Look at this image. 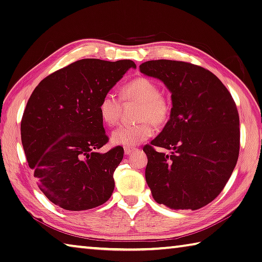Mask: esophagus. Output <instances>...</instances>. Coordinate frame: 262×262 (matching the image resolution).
<instances>
[{
  "label": "esophagus",
  "mask_w": 262,
  "mask_h": 262,
  "mask_svg": "<svg viewBox=\"0 0 262 262\" xmlns=\"http://www.w3.org/2000/svg\"><path fill=\"white\" fill-rule=\"evenodd\" d=\"M135 150H136L135 148H125V149H124V154H125V155H129V154L135 151Z\"/></svg>",
  "instance_id": "obj_1"
}]
</instances>
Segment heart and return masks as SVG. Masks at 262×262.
<instances>
[{"mask_svg":"<svg viewBox=\"0 0 262 262\" xmlns=\"http://www.w3.org/2000/svg\"><path fill=\"white\" fill-rule=\"evenodd\" d=\"M123 101H138L135 124H123L112 132V142L116 146L130 148L146 141L154 135V125L166 123L170 116V103L166 96L159 93L154 80L137 77L125 83L120 90ZM98 113L105 124H117L121 113V100L113 93L103 95L98 103Z\"/></svg>","mask_w":262,"mask_h":262,"instance_id":"b5f03b06","label":"heart"}]
</instances>
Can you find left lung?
I'll return each instance as SVG.
<instances>
[{
    "instance_id": "8db88e82",
    "label": "left lung",
    "mask_w": 262,
    "mask_h": 262,
    "mask_svg": "<svg viewBox=\"0 0 262 262\" xmlns=\"http://www.w3.org/2000/svg\"><path fill=\"white\" fill-rule=\"evenodd\" d=\"M139 69L162 80L172 93L168 122L143 147L152 198L170 209H200L221 193L237 162L235 101L215 74L195 64L156 60ZM155 146L167 148L171 155L158 153Z\"/></svg>"
}]
</instances>
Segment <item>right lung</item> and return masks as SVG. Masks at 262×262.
Here are the masks:
<instances>
[{
	"instance_id": "1",
	"label": "right lung",
	"mask_w": 262,
	"mask_h": 262,
	"mask_svg": "<svg viewBox=\"0 0 262 262\" xmlns=\"http://www.w3.org/2000/svg\"><path fill=\"white\" fill-rule=\"evenodd\" d=\"M130 68V60L83 58L42 79L28 99L21 120L27 162L40 191L63 209H92L113 193L124 150L98 152L108 142L98 103Z\"/></svg>"
}]
</instances>
